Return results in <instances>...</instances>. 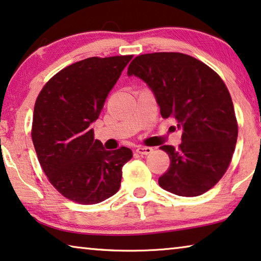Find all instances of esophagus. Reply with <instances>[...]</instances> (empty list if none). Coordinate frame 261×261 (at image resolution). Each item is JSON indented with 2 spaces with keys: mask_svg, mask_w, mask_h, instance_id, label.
<instances>
[{
  "mask_svg": "<svg viewBox=\"0 0 261 261\" xmlns=\"http://www.w3.org/2000/svg\"><path fill=\"white\" fill-rule=\"evenodd\" d=\"M136 151H137V152L139 154H142V155H147V154L152 153L153 149H152V147H149V146H138L137 149H136Z\"/></svg>",
  "mask_w": 261,
  "mask_h": 261,
  "instance_id": "esophagus-1",
  "label": "esophagus"
}]
</instances>
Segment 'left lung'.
Wrapping results in <instances>:
<instances>
[{"label":"left lung","mask_w":261,"mask_h":261,"mask_svg":"<svg viewBox=\"0 0 261 261\" xmlns=\"http://www.w3.org/2000/svg\"><path fill=\"white\" fill-rule=\"evenodd\" d=\"M127 76L145 82L163 118H176L182 131L178 149L163 145L170 168L158 182L166 191L196 197L221 179L230 165L238 125L226 85L199 60L180 53L137 56Z\"/></svg>","instance_id":"1"}]
</instances>
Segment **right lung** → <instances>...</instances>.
I'll return each instance as SVG.
<instances>
[{"instance_id":"right-lung-1","label":"right lung","mask_w":261,"mask_h":261,"mask_svg":"<svg viewBox=\"0 0 261 261\" xmlns=\"http://www.w3.org/2000/svg\"><path fill=\"white\" fill-rule=\"evenodd\" d=\"M134 57H90L61 70L44 85L34 108L31 138L38 162L58 192L91 205L118 191L132 151H108L91 124Z\"/></svg>"}]
</instances>
